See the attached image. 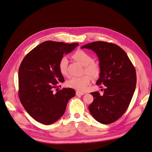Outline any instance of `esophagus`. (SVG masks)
<instances>
[{"label": "esophagus", "instance_id": "obj_1", "mask_svg": "<svg viewBox=\"0 0 152 152\" xmlns=\"http://www.w3.org/2000/svg\"><path fill=\"white\" fill-rule=\"evenodd\" d=\"M85 93H82V92H80V91H76V95L77 96H82L83 95H84Z\"/></svg>", "mask_w": 152, "mask_h": 152}]
</instances>
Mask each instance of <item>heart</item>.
<instances>
[{
    "mask_svg": "<svg viewBox=\"0 0 152 152\" xmlns=\"http://www.w3.org/2000/svg\"><path fill=\"white\" fill-rule=\"evenodd\" d=\"M72 58L78 61L83 66H85L84 70L88 74H85L81 76L72 77L66 82L68 87L78 91H84L88 88L91 81V75L93 78L98 77L100 71V66L97 63L92 61V57L89 54L83 50H77L72 55ZM68 59L66 57H63L60 59L58 63V68L60 73L63 76L68 75L67 71ZM89 74L88 75V74ZM90 75H91L90 76Z\"/></svg>",
    "mask_w": 152,
    "mask_h": 152,
    "instance_id": "b5f03b06",
    "label": "heart"
}]
</instances>
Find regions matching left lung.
<instances>
[{"mask_svg": "<svg viewBox=\"0 0 152 152\" xmlns=\"http://www.w3.org/2000/svg\"><path fill=\"white\" fill-rule=\"evenodd\" d=\"M81 48L96 54L101 71L96 83L106 87L102 95L91 93L93 101L89 106V112L101 124H112L127 110L133 97L137 84L134 67L125 51L116 44L96 41Z\"/></svg>", "mask_w": 152, "mask_h": 152, "instance_id": "1", "label": "left lung"}]
</instances>
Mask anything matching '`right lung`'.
<instances>
[{
	"mask_svg": "<svg viewBox=\"0 0 152 152\" xmlns=\"http://www.w3.org/2000/svg\"><path fill=\"white\" fill-rule=\"evenodd\" d=\"M78 45L46 41L22 61L18 73L19 99L28 114L41 124L50 125L57 121L63 115L69 100L75 96L72 88H63L56 93L53 89L57 88V83L64 82L58 68L60 59Z\"/></svg>",
	"mask_w": 152,
	"mask_h": 152,
	"instance_id": "right-lung-1",
	"label": "right lung"
}]
</instances>
